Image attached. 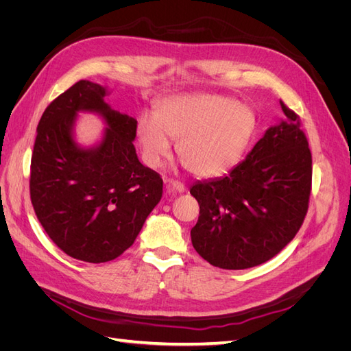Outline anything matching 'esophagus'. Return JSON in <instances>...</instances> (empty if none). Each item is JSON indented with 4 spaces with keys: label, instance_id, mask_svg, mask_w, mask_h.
Instances as JSON below:
<instances>
[{
    "label": "esophagus",
    "instance_id": "esophagus-1",
    "mask_svg": "<svg viewBox=\"0 0 351 351\" xmlns=\"http://www.w3.org/2000/svg\"><path fill=\"white\" fill-rule=\"evenodd\" d=\"M165 190L168 193H174V192L183 193L186 192V186L184 183L178 182V180H168V182H165Z\"/></svg>",
    "mask_w": 351,
    "mask_h": 351
}]
</instances>
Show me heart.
Masks as SVG:
<instances>
[{
  "label": "heart",
  "instance_id": "obj_1",
  "mask_svg": "<svg viewBox=\"0 0 351 351\" xmlns=\"http://www.w3.org/2000/svg\"><path fill=\"white\" fill-rule=\"evenodd\" d=\"M256 125V114L247 105L221 95L184 93L156 101L154 117L137 120L136 139L147 167L165 161L171 139L190 173L218 177L241 161Z\"/></svg>",
  "mask_w": 351,
  "mask_h": 351
}]
</instances>
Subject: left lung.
I'll list each match as a JSON object with an SVG mask.
<instances>
[{"label":"left lung","instance_id":"left-lung-1","mask_svg":"<svg viewBox=\"0 0 351 351\" xmlns=\"http://www.w3.org/2000/svg\"><path fill=\"white\" fill-rule=\"evenodd\" d=\"M280 104L285 120L268 129L228 176L190 189L200 209L190 231L193 247L214 267L246 269L267 262L303 224L312 154L299 115Z\"/></svg>","mask_w":351,"mask_h":351}]
</instances>
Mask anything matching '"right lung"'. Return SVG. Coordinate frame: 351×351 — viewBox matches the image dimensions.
Returning a JSON list of instances; mask_svg holds the SVG:
<instances>
[{
  "mask_svg": "<svg viewBox=\"0 0 351 351\" xmlns=\"http://www.w3.org/2000/svg\"><path fill=\"white\" fill-rule=\"evenodd\" d=\"M107 90L80 80L52 101L38 124L30 161V200L49 239L89 263L119 258L134 243L162 196V178L143 167L133 141L137 121L104 102ZM79 110L109 124L95 150H80L71 127Z\"/></svg>",
  "mask_w": 351,
  "mask_h": 351,
  "instance_id": "obj_1",
  "label": "right lung"
}]
</instances>
